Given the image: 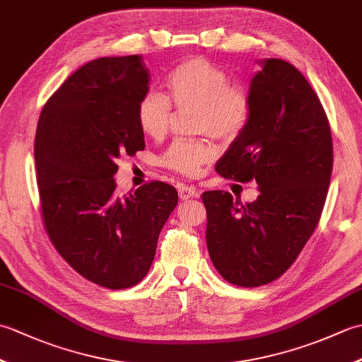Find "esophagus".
Returning a JSON list of instances; mask_svg holds the SVG:
<instances>
[{"mask_svg":"<svg viewBox=\"0 0 362 362\" xmlns=\"http://www.w3.org/2000/svg\"><path fill=\"white\" fill-rule=\"evenodd\" d=\"M199 196V191L194 187H189V185H179V197L182 201H187V199L191 197H197Z\"/></svg>","mask_w":362,"mask_h":362,"instance_id":"34e87169","label":"esophagus"}]
</instances>
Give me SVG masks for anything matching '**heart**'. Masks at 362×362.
<instances>
[{"instance_id": "1", "label": "heart", "mask_w": 362, "mask_h": 362, "mask_svg": "<svg viewBox=\"0 0 362 362\" xmlns=\"http://www.w3.org/2000/svg\"><path fill=\"white\" fill-rule=\"evenodd\" d=\"M169 98L148 91L138 103L136 119L141 132L160 140L173 119L171 103L179 110H196V129L219 140L240 135L252 117V98L247 88L230 83L228 74L205 57H189L177 65L166 79ZM172 101L169 102L168 99ZM214 149L202 140H175L160 161L182 175H194L210 163Z\"/></svg>"}]
</instances>
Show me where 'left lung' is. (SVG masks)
<instances>
[{
    "mask_svg": "<svg viewBox=\"0 0 362 362\" xmlns=\"http://www.w3.org/2000/svg\"><path fill=\"white\" fill-rule=\"evenodd\" d=\"M250 79L252 117L216 163V173L255 180L257 201L205 191L206 247L238 286L257 288L294 263L317 227L333 169L332 130L317 95L296 66L264 59Z\"/></svg>",
    "mask_w": 362,
    "mask_h": 362,
    "instance_id": "obj_1",
    "label": "left lung"
}]
</instances>
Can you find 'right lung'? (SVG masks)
I'll return each instance as SVG.
<instances>
[{
  "mask_svg": "<svg viewBox=\"0 0 362 362\" xmlns=\"http://www.w3.org/2000/svg\"><path fill=\"white\" fill-rule=\"evenodd\" d=\"M149 90L141 56L101 57L81 66L45 104L34 157L45 228L83 279L107 289L140 283L177 191L151 182L119 196L122 153L144 149L136 107Z\"/></svg>",
  "mask_w": 362,
  "mask_h": 362,
  "instance_id": "obj_1",
  "label": "right lung"
}]
</instances>
